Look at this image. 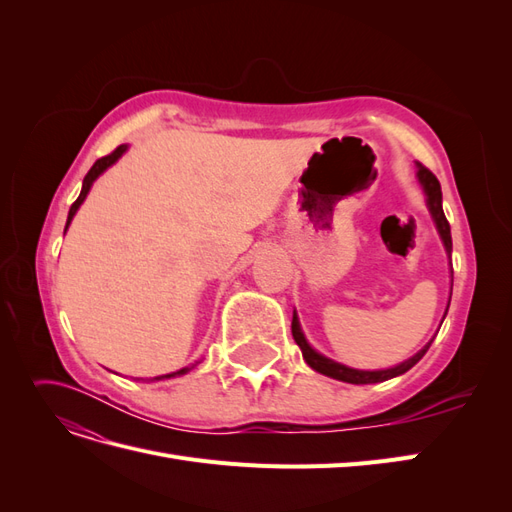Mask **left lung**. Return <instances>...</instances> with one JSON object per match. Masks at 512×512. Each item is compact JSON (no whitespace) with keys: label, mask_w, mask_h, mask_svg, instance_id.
Wrapping results in <instances>:
<instances>
[{"label":"left lung","mask_w":512,"mask_h":512,"mask_svg":"<svg viewBox=\"0 0 512 512\" xmlns=\"http://www.w3.org/2000/svg\"><path fill=\"white\" fill-rule=\"evenodd\" d=\"M416 168H418V173H416V175H418V181H421L423 190H425V194H427L429 211H431V215H433V220H436V226H438V232H440V237H442V243H444V247H446V252H448V256H451V250H453L451 226H448L446 215H444V211H442V190H440V181H438L436 175H433L431 170H429L427 166H423L421 162H416ZM292 337H294V342H297V346L301 348L303 359H305V363H307L309 367L320 371V374H324V376H331V378H335V380L350 382V384H374V382H384V380H389V378L406 374V371H408L410 367H414L418 361L423 359V354H425V352L429 350V346H431V344H427L421 352H416V354L412 356V359L404 361V363L397 365V367L380 369V371H359V369H350V367H346V365H339V363L327 359V356L318 354L312 346H309V344L305 342L303 333H301L297 314L292 316Z\"/></svg>","instance_id":"obj_1"}]
</instances>
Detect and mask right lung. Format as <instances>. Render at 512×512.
Instances as JSON below:
<instances>
[{
  "instance_id": "obj_1",
  "label": "right lung",
  "mask_w": 512,
  "mask_h": 512,
  "mask_svg": "<svg viewBox=\"0 0 512 512\" xmlns=\"http://www.w3.org/2000/svg\"><path fill=\"white\" fill-rule=\"evenodd\" d=\"M128 149V145H119L115 151H111L108 153V156H104V158H100V160H96V164L89 168V173L85 175V179H83V190H81V194H79V198L74 200L72 203V207H70V213H68V222H66V230H68V226H70V222H72V218H74V213H76V209L81 207V203L85 200V196H87V192H89V188H91V183H94L104 170L111 166V164H115L119 158H121V153ZM64 230V232H66ZM190 371V367H183V369H179V371H173V374H166V376H160V378H156V380H162V378H175V376H183V374H188Z\"/></svg>"
}]
</instances>
